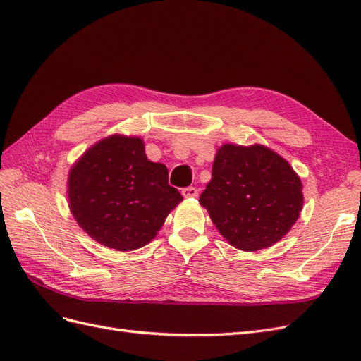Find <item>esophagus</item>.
Listing matches in <instances>:
<instances>
[{
    "instance_id": "obj_1",
    "label": "esophagus",
    "mask_w": 361,
    "mask_h": 361,
    "mask_svg": "<svg viewBox=\"0 0 361 361\" xmlns=\"http://www.w3.org/2000/svg\"><path fill=\"white\" fill-rule=\"evenodd\" d=\"M182 195L185 199H190V197H197L199 195V190L195 187H187V188H182Z\"/></svg>"
}]
</instances>
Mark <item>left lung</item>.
Returning <instances> with one entry per match:
<instances>
[{
	"label": "left lung",
	"instance_id": "8db88e82",
	"mask_svg": "<svg viewBox=\"0 0 361 361\" xmlns=\"http://www.w3.org/2000/svg\"><path fill=\"white\" fill-rule=\"evenodd\" d=\"M301 190L297 173L276 152L223 145L199 202L228 244L256 251L290 231L302 209Z\"/></svg>",
	"mask_w": 361,
	"mask_h": 361
}]
</instances>
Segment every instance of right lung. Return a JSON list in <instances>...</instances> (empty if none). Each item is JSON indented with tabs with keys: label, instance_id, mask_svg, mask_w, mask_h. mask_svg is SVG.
I'll use <instances>...</instances> for the list:
<instances>
[{
	"label": "right lung",
	"instance_id": "1",
	"mask_svg": "<svg viewBox=\"0 0 361 361\" xmlns=\"http://www.w3.org/2000/svg\"><path fill=\"white\" fill-rule=\"evenodd\" d=\"M68 197L82 231L118 251L154 239L180 192L164 164L152 162L138 137L111 135L92 146L71 169Z\"/></svg>",
	"mask_w": 361,
	"mask_h": 361
}]
</instances>
